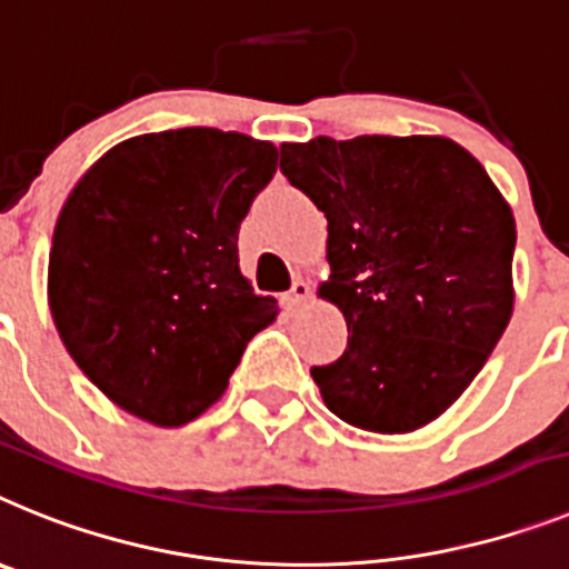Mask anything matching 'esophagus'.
I'll use <instances>...</instances> for the list:
<instances>
[{
  "label": "esophagus",
  "mask_w": 569,
  "mask_h": 569,
  "mask_svg": "<svg viewBox=\"0 0 569 569\" xmlns=\"http://www.w3.org/2000/svg\"><path fill=\"white\" fill-rule=\"evenodd\" d=\"M309 298H312V286L306 283V280H295L291 289L283 295V306L286 309H298V306H303Z\"/></svg>",
  "instance_id": "1"
}]
</instances>
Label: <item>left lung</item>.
<instances>
[{"mask_svg":"<svg viewBox=\"0 0 569 569\" xmlns=\"http://www.w3.org/2000/svg\"><path fill=\"white\" fill-rule=\"evenodd\" d=\"M280 171L326 214L329 280L349 343L312 367L340 421L403 435L447 412L512 318L516 217L467 148L447 137L280 146Z\"/></svg>","mask_w":569,"mask_h":569,"instance_id":"obj_1","label":"left lung"}]
</instances>
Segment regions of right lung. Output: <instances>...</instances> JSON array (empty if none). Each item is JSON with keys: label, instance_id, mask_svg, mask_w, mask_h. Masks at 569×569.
<instances>
[{"label": "right lung", "instance_id": "add662e5", "mask_svg": "<svg viewBox=\"0 0 569 569\" xmlns=\"http://www.w3.org/2000/svg\"><path fill=\"white\" fill-rule=\"evenodd\" d=\"M278 171L266 140L177 128L113 146L53 229L48 303L93 387L154 427L200 418L278 318L240 271L237 234Z\"/></svg>", "mask_w": 569, "mask_h": 569}]
</instances>
